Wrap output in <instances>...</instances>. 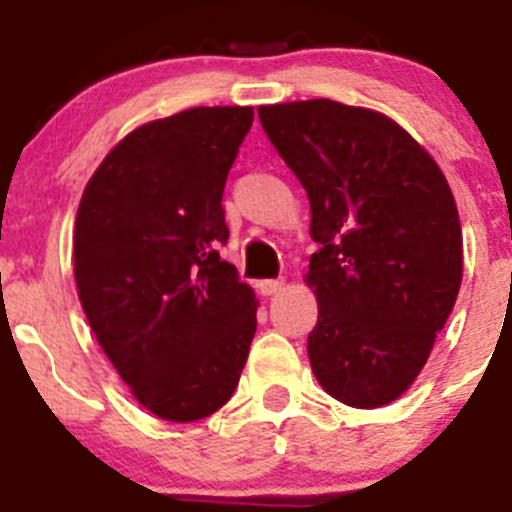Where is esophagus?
I'll return each instance as SVG.
<instances>
[{"label": "esophagus", "mask_w": 512, "mask_h": 512, "mask_svg": "<svg viewBox=\"0 0 512 512\" xmlns=\"http://www.w3.org/2000/svg\"><path fill=\"white\" fill-rule=\"evenodd\" d=\"M257 289H260V294H265V297H272V294L285 289V280H260L257 282Z\"/></svg>", "instance_id": "obj_1"}]
</instances>
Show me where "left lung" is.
Returning a JSON list of instances; mask_svg holds the SVG:
<instances>
[{"mask_svg": "<svg viewBox=\"0 0 512 512\" xmlns=\"http://www.w3.org/2000/svg\"><path fill=\"white\" fill-rule=\"evenodd\" d=\"M257 113L312 208L314 376L354 409L391 404L414 384L461 289L451 188L399 123L369 108L314 98Z\"/></svg>", "mask_w": 512, "mask_h": 512, "instance_id": "left-lung-1", "label": "left lung"}]
</instances>
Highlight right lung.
<instances>
[{
  "instance_id": "1",
  "label": "right lung",
  "mask_w": 512,
  "mask_h": 512,
  "mask_svg": "<svg viewBox=\"0 0 512 512\" xmlns=\"http://www.w3.org/2000/svg\"><path fill=\"white\" fill-rule=\"evenodd\" d=\"M250 106H200L128 133L76 213L81 307L133 396L165 421L227 404L257 329L255 292L220 260L223 190Z\"/></svg>"
}]
</instances>
